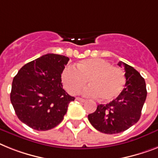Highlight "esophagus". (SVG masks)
I'll list each match as a JSON object with an SVG mask.
<instances>
[{
  "mask_svg": "<svg viewBox=\"0 0 158 158\" xmlns=\"http://www.w3.org/2000/svg\"><path fill=\"white\" fill-rule=\"evenodd\" d=\"M76 99L77 100V101L81 102H85L86 101V100L84 99V98H77Z\"/></svg>",
  "mask_w": 158,
  "mask_h": 158,
  "instance_id": "34e87169",
  "label": "esophagus"
}]
</instances>
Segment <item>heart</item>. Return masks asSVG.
I'll list each match as a JSON object with an SVG mask.
<instances>
[{
  "label": "heart",
  "instance_id": "heart-1",
  "mask_svg": "<svg viewBox=\"0 0 158 158\" xmlns=\"http://www.w3.org/2000/svg\"><path fill=\"white\" fill-rule=\"evenodd\" d=\"M61 79L64 88L72 94H77L89 80L90 85L83 90V94L99 97L103 102H110L118 97L125 83L123 72L102 59L84 60L77 64V69L66 67Z\"/></svg>",
  "mask_w": 158,
  "mask_h": 158
}]
</instances>
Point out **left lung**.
<instances>
[{
    "mask_svg": "<svg viewBox=\"0 0 158 158\" xmlns=\"http://www.w3.org/2000/svg\"><path fill=\"white\" fill-rule=\"evenodd\" d=\"M118 65L124 67V89L115 99L106 105L100 104L97 110L88 115L92 126L105 134L119 133L137 123L146 99L144 78L130 65L122 61Z\"/></svg>",
    "mask_w": 158,
    "mask_h": 158,
    "instance_id": "left-lung-1",
    "label": "left lung"
}]
</instances>
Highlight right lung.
<instances>
[{
	"instance_id": "add662e5",
	"label": "right lung",
	"mask_w": 158,
	"mask_h": 158,
	"mask_svg": "<svg viewBox=\"0 0 158 158\" xmlns=\"http://www.w3.org/2000/svg\"><path fill=\"white\" fill-rule=\"evenodd\" d=\"M69 57L47 54L25 64L14 77L10 101L18 118L37 131L53 128L63 120L70 102L61 73Z\"/></svg>"
}]
</instances>
